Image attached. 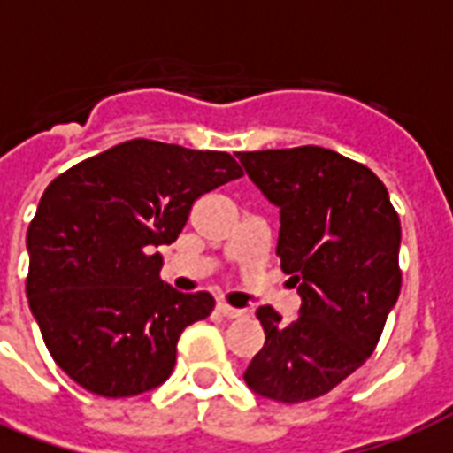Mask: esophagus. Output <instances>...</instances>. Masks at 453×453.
<instances>
[{
  "instance_id": "esophagus-1",
  "label": "esophagus",
  "mask_w": 453,
  "mask_h": 453,
  "mask_svg": "<svg viewBox=\"0 0 453 453\" xmlns=\"http://www.w3.org/2000/svg\"><path fill=\"white\" fill-rule=\"evenodd\" d=\"M219 312L223 317H227V319H234V317L244 315V310L233 308V305H227V303H219Z\"/></svg>"
}]
</instances>
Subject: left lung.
<instances>
[{
	"label": "left lung",
	"instance_id": "left-lung-1",
	"mask_svg": "<svg viewBox=\"0 0 453 453\" xmlns=\"http://www.w3.org/2000/svg\"><path fill=\"white\" fill-rule=\"evenodd\" d=\"M265 197L280 206L277 256L301 294L291 324L270 305L244 380L268 400L322 397L376 350L400 296V216L365 164L326 148L237 152Z\"/></svg>",
	"mask_w": 453,
	"mask_h": 453
}]
</instances>
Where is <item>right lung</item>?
<instances>
[{
    "instance_id": "right-lung-1",
    "label": "right lung",
    "mask_w": 453,
    "mask_h": 453,
    "mask_svg": "<svg viewBox=\"0 0 453 453\" xmlns=\"http://www.w3.org/2000/svg\"><path fill=\"white\" fill-rule=\"evenodd\" d=\"M244 176L233 155L134 138L53 178L27 227L25 291L53 362L103 397L169 379L188 324L211 315L206 291L159 280L162 254L204 192Z\"/></svg>"
}]
</instances>
